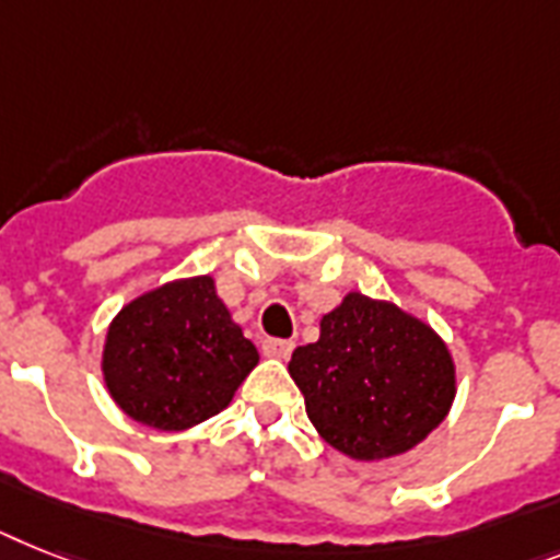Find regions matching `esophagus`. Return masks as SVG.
<instances>
[{
	"instance_id": "esophagus-1",
	"label": "esophagus",
	"mask_w": 560,
	"mask_h": 560,
	"mask_svg": "<svg viewBox=\"0 0 560 560\" xmlns=\"http://www.w3.org/2000/svg\"><path fill=\"white\" fill-rule=\"evenodd\" d=\"M291 352H294V340H280V337H266L262 340V354L266 358L285 360Z\"/></svg>"
}]
</instances>
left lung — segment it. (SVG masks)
Here are the masks:
<instances>
[{
	"mask_svg": "<svg viewBox=\"0 0 560 560\" xmlns=\"http://www.w3.org/2000/svg\"><path fill=\"white\" fill-rule=\"evenodd\" d=\"M289 374L323 441L354 460L418 446L450 415L457 392L438 331L360 291L323 314L317 343L294 349Z\"/></svg>",
	"mask_w": 560,
	"mask_h": 560,
	"instance_id": "left-lung-1",
	"label": "left lung"
}]
</instances>
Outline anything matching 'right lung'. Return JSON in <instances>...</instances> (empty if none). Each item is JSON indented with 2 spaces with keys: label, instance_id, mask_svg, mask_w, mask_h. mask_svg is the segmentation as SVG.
<instances>
[{
  "label": "right lung",
  "instance_id": "obj_1",
  "mask_svg": "<svg viewBox=\"0 0 560 560\" xmlns=\"http://www.w3.org/2000/svg\"><path fill=\"white\" fill-rule=\"evenodd\" d=\"M257 349L217 298L214 277H186L131 300L110 320L103 377L142 427L179 432L214 418L257 366Z\"/></svg>",
  "mask_w": 560,
  "mask_h": 560
}]
</instances>
